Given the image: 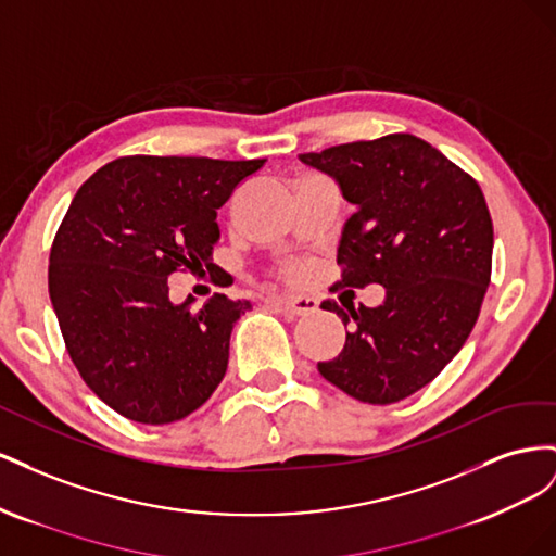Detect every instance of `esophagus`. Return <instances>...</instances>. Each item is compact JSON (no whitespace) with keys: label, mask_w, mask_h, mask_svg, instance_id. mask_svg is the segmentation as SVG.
<instances>
[{"label":"esophagus","mask_w":556,"mask_h":556,"mask_svg":"<svg viewBox=\"0 0 556 556\" xmlns=\"http://www.w3.org/2000/svg\"><path fill=\"white\" fill-rule=\"evenodd\" d=\"M268 304L278 306L285 315H292V317H306V315H313L317 311V301L311 299V296H294V299L271 296V299H268Z\"/></svg>","instance_id":"esophagus-1"}]
</instances>
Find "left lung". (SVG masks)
<instances>
[{
    "mask_svg": "<svg viewBox=\"0 0 556 556\" xmlns=\"http://www.w3.org/2000/svg\"><path fill=\"white\" fill-rule=\"evenodd\" d=\"M327 174L355 213L341 231L345 288H384L382 304L345 313L355 329L317 371L364 403L422 390L466 343L492 276L494 227L480 185L413 134L299 155Z\"/></svg>",
    "mask_w": 556,
    "mask_h": 556,
    "instance_id": "8db88e82",
    "label": "left lung"
}]
</instances>
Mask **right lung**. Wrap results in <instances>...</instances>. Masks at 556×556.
<instances>
[{
  "label": "right lung",
  "instance_id": "add662e5",
  "mask_svg": "<svg viewBox=\"0 0 556 556\" xmlns=\"http://www.w3.org/2000/svg\"><path fill=\"white\" fill-rule=\"evenodd\" d=\"M266 160L109 162L80 185L50 250L48 292L80 378L115 413L169 425L211 399L250 301L174 304L169 276L213 266L217 208Z\"/></svg>",
  "mask_w": 556,
  "mask_h": 556
}]
</instances>
